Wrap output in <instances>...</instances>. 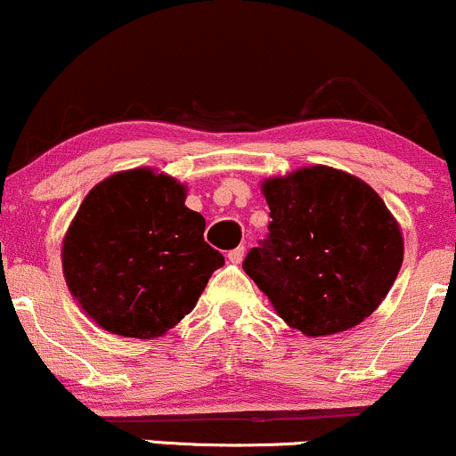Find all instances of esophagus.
I'll list each match as a JSON object with an SVG mask.
<instances>
[{
	"label": "esophagus",
	"instance_id": "1",
	"mask_svg": "<svg viewBox=\"0 0 456 456\" xmlns=\"http://www.w3.org/2000/svg\"><path fill=\"white\" fill-rule=\"evenodd\" d=\"M227 259L232 261V264H242V259H244V246H238V248L229 250Z\"/></svg>",
	"mask_w": 456,
	"mask_h": 456
}]
</instances>
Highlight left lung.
Listing matches in <instances>:
<instances>
[{
    "instance_id": "1",
    "label": "left lung",
    "mask_w": 456,
    "mask_h": 456,
    "mask_svg": "<svg viewBox=\"0 0 456 456\" xmlns=\"http://www.w3.org/2000/svg\"><path fill=\"white\" fill-rule=\"evenodd\" d=\"M268 238L242 268L287 326L326 337L381 305L403 264V235L384 199L360 177L305 167L261 184Z\"/></svg>"
}]
</instances>
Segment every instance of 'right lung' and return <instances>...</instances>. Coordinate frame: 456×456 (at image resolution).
<instances>
[{
	"instance_id": "add662e5",
	"label": "right lung",
	"mask_w": 456,
	"mask_h": 456,
	"mask_svg": "<svg viewBox=\"0 0 456 456\" xmlns=\"http://www.w3.org/2000/svg\"><path fill=\"white\" fill-rule=\"evenodd\" d=\"M186 186L154 169L119 171L83 199L61 244L66 285L102 330L156 338L192 311L224 257L203 240Z\"/></svg>"
}]
</instances>
